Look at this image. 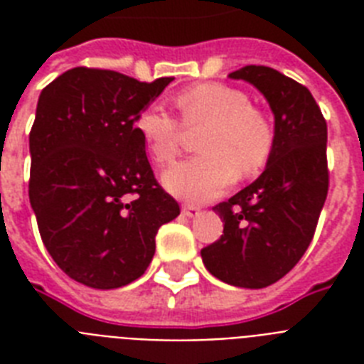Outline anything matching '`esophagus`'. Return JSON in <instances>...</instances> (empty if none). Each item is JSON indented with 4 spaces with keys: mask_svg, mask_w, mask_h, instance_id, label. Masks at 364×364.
<instances>
[{
    "mask_svg": "<svg viewBox=\"0 0 364 364\" xmlns=\"http://www.w3.org/2000/svg\"><path fill=\"white\" fill-rule=\"evenodd\" d=\"M183 213H185L187 217H194L200 213V208L194 204H185L183 205Z\"/></svg>",
    "mask_w": 364,
    "mask_h": 364,
    "instance_id": "34e87169",
    "label": "esophagus"
}]
</instances>
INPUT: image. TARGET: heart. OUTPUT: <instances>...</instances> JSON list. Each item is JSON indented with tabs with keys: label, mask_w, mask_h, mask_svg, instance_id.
I'll return each instance as SVG.
<instances>
[{
	"label": "heart",
	"mask_w": 364,
	"mask_h": 364,
	"mask_svg": "<svg viewBox=\"0 0 364 364\" xmlns=\"http://www.w3.org/2000/svg\"><path fill=\"white\" fill-rule=\"evenodd\" d=\"M183 122L153 105L139 113L136 130L154 162L166 166L181 151L186 126H205L198 156L171 166L164 185L179 198L205 202L219 196L234 176L251 177L270 159L276 134L270 117L243 90L225 82H200L176 96Z\"/></svg>",
	"instance_id": "b5f03b06"
}]
</instances>
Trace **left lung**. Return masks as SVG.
I'll return each mask as SVG.
<instances>
[{"label":"left lung","mask_w":364,"mask_h":364,"mask_svg":"<svg viewBox=\"0 0 364 364\" xmlns=\"http://www.w3.org/2000/svg\"><path fill=\"white\" fill-rule=\"evenodd\" d=\"M264 94L276 119L266 170L213 210L221 238L202 249L205 268L225 283L268 287L302 259L328 193L327 121L304 85L266 65L230 73Z\"/></svg>","instance_id":"left-lung-1"}]
</instances>
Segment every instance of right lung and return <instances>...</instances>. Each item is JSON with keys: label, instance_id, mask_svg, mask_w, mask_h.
<instances>
[{"label": "right lung", "instance_id": "add662e5", "mask_svg": "<svg viewBox=\"0 0 364 364\" xmlns=\"http://www.w3.org/2000/svg\"><path fill=\"white\" fill-rule=\"evenodd\" d=\"M171 81L73 68L39 96L30 204L54 262L82 285L117 289L143 276L159 228L179 215L136 130L139 113Z\"/></svg>", "mask_w": 364, "mask_h": 364}]
</instances>
